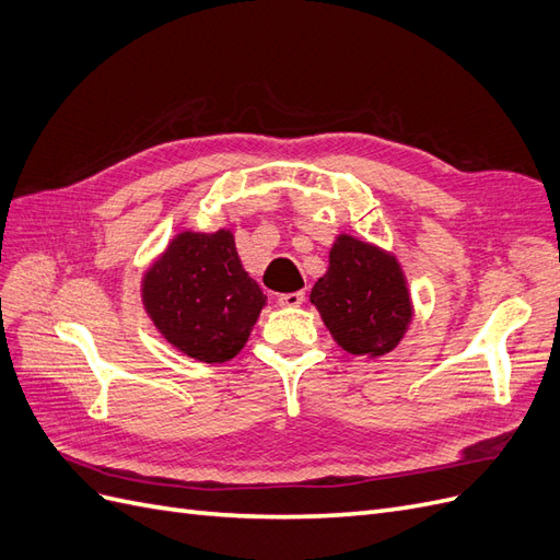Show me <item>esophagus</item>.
<instances>
[{"instance_id":"obj_1","label":"esophagus","mask_w":560,"mask_h":560,"mask_svg":"<svg viewBox=\"0 0 560 560\" xmlns=\"http://www.w3.org/2000/svg\"><path fill=\"white\" fill-rule=\"evenodd\" d=\"M306 301V292H292V294H282L280 299H278V303L282 308H296V306H301V303Z\"/></svg>"}]
</instances>
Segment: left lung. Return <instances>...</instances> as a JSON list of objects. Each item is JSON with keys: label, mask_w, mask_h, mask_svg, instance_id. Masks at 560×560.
<instances>
[{"label": "left lung", "mask_w": 560, "mask_h": 560, "mask_svg": "<svg viewBox=\"0 0 560 560\" xmlns=\"http://www.w3.org/2000/svg\"><path fill=\"white\" fill-rule=\"evenodd\" d=\"M311 301L336 343L352 354H385L411 322V299L395 257L341 235Z\"/></svg>", "instance_id": "1"}]
</instances>
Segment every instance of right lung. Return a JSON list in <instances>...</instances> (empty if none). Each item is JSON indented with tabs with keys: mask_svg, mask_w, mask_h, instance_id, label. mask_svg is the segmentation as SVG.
<instances>
[{
	"mask_svg": "<svg viewBox=\"0 0 560 560\" xmlns=\"http://www.w3.org/2000/svg\"><path fill=\"white\" fill-rule=\"evenodd\" d=\"M144 308L156 329L200 362H229L238 354L266 306L235 252L233 233H179L142 284Z\"/></svg>",
	"mask_w": 560,
	"mask_h": 560,
	"instance_id": "1",
	"label": "right lung"
}]
</instances>
